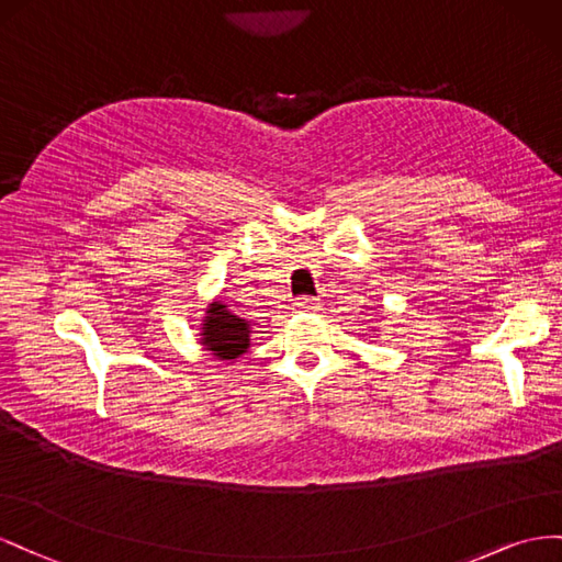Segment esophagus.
I'll use <instances>...</instances> for the list:
<instances>
[{"mask_svg":"<svg viewBox=\"0 0 562 562\" xmlns=\"http://www.w3.org/2000/svg\"><path fill=\"white\" fill-rule=\"evenodd\" d=\"M319 308H323V301L315 299V296H301L296 301V311H303V313H317Z\"/></svg>","mask_w":562,"mask_h":562,"instance_id":"obj_1","label":"esophagus"}]
</instances>
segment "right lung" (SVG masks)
Listing matches in <instances>:
<instances>
[{
    "mask_svg": "<svg viewBox=\"0 0 562 562\" xmlns=\"http://www.w3.org/2000/svg\"><path fill=\"white\" fill-rule=\"evenodd\" d=\"M202 319V339L200 344L204 350H210L218 360H235L247 352L249 348V323L243 317H237L226 303L212 301L204 311Z\"/></svg>",
    "mask_w": 562,
    "mask_h": 562,
    "instance_id": "obj_1",
    "label": "right lung"
}]
</instances>
